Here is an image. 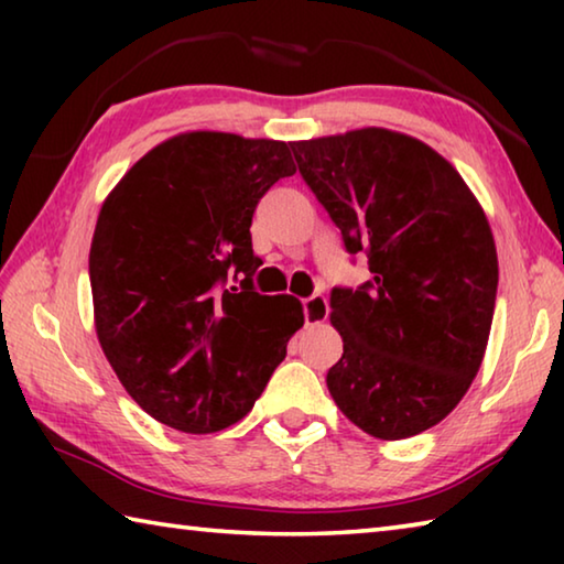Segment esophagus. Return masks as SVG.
Segmentation results:
<instances>
[{
    "mask_svg": "<svg viewBox=\"0 0 564 564\" xmlns=\"http://www.w3.org/2000/svg\"><path fill=\"white\" fill-rule=\"evenodd\" d=\"M303 313L305 326H321L328 318V301L323 295H311V299L303 301Z\"/></svg>",
    "mask_w": 564,
    "mask_h": 564,
    "instance_id": "obj_1",
    "label": "esophagus"
}]
</instances>
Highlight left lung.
<instances>
[{
	"mask_svg": "<svg viewBox=\"0 0 564 564\" xmlns=\"http://www.w3.org/2000/svg\"><path fill=\"white\" fill-rule=\"evenodd\" d=\"M305 184L373 273L330 293L328 370L352 425L403 441L451 415L488 348L498 251L480 202L425 141L383 127L291 141Z\"/></svg>",
	"mask_w": 564,
	"mask_h": 564,
	"instance_id": "obj_1",
	"label": "left lung"
}]
</instances>
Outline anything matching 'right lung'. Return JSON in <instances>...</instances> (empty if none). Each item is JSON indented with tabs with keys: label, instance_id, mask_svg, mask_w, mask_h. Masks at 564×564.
Returning <instances> with one entry per match:
<instances>
[{
	"label": "right lung",
	"instance_id": "add662e5",
	"mask_svg": "<svg viewBox=\"0 0 564 564\" xmlns=\"http://www.w3.org/2000/svg\"><path fill=\"white\" fill-rule=\"evenodd\" d=\"M293 174L285 141L184 131L104 198L89 251L94 328L159 423L191 435L238 423L303 326L299 299L251 289L256 204ZM234 264L247 275L238 294L223 285Z\"/></svg>",
	"mask_w": 564,
	"mask_h": 564
}]
</instances>
